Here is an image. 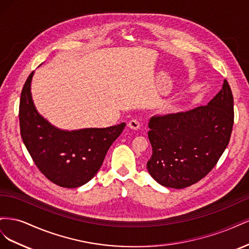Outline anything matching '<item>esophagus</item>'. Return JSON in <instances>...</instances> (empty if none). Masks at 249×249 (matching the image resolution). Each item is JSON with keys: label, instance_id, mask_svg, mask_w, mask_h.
<instances>
[{"label": "esophagus", "instance_id": "obj_1", "mask_svg": "<svg viewBox=\"0 0 249 249\" xmlns=\"http://www.w3.org/2000/svg\"><path fill=\"white\" fill-rule=\"evenodd\" d=\"M127 126H129L131 130H139L141 124L138 119H131L129 124H127Z\"/></svg>", "mask_w": 249, "mask_h": 249}]
</instances>
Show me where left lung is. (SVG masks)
<instances>
[{
    "label": "left lung",
    "instance_id": "obj_1",
    "mask_svg": "<svg viewBox=\"0 0 249 249\" xmlns=\"http://www.w3.org/2000/svg\"><path fill=\"white\" fill-rule=\"evenodd\" d=\"M233 124V99L227 80L207 106L152 117L148 139L153 155L146 164L160 185L183 189L213 169L227 148Z\"/></svg>",
    "mask_w": 249,
    "mask_h": 249
}]
</instances>
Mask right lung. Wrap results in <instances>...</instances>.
Masks as SVG:
<instances>
[{
    "label": "right lung",
    "instance_id": "right-lung-1",
    "mask_svg": "<svg viewBox=\"0 0 249 249\" xmlns=\"http://www.w3.org/2000/svg\"><path fill=\"white\" fill-rule=\"evenodd\" d=\"M34 71L28 77L19 102L20 135L30 156L51 182L77 188L99 171L108 149L124 131L125 124L109 127L61 130L37 111L31 93Z\"/></svg>",
    "mask_w": 249,
    "mask_h": 249
}]
</instances>
